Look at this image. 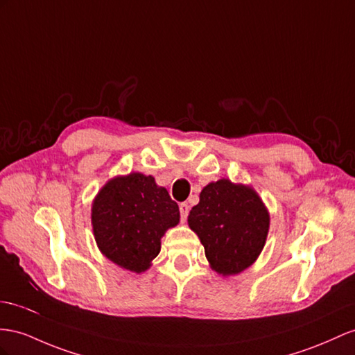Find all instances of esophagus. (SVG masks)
Wrapping results in <instances>:
<instances>
[{
    "mask_svg": "<svg viewBox=\"0 0 355 355\" xmlns=\"http://www.w3.org/2000/svg\"><path fill=\"white\" fill-rule=\"evenodd\" d=\"M189 210H190V207H189V204H187V202H181V204H180V216H181V222H186L187 216H189Z\"/></svg>",
    "mask_w": 355,
    "mask_h": 355,
    "instance_id": "esophagus-1",
    "label": "esophagus"
}]
</instances>
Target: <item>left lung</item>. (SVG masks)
<instances>
[{
    "label": "left lung",
    "mask_w": 355,
    "mask_h": 355,
    "mask_svg": "<svg viewBox=\"0 0 355 355\" xmlns=\"http://www.w3.org/2000/svg\"><path fill=\"white\" fill-rule=\"evenodd\" d=\"M211 268L237 275L257 261L266 244L270 216L253 189L219 180L202 189L189 214Z\"/></svg>",
    "instance_id": "left-lung-1"
}]
</instances>
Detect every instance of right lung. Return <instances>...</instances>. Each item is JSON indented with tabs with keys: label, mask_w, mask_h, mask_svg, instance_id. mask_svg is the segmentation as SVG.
Listing matches in <instances>:
<instances>
[{
	"label": "right lung",
	"mask_w": 355,
	"mask_h": 355,
	"mask_svg": "<svg viewBox=\"0 0 355 355\" xmlns=\"http://www.w3.org/2000/svg\"><path fill=\"white\" fill-rule=\"evenodd\" d=\"M180 220L168 190L139 172L116 177L94 199L91 222L98 249L125 270L145 271L159 255L160 239Z\"/></svg>",
	"instance_id": "right-lung-1"
}]
</instances>
